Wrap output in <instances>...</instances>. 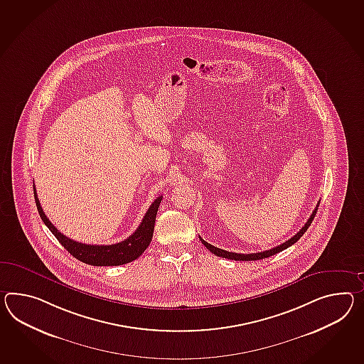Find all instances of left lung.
Wrapping results in <instances>:
<instances>
[{
    "label": "left lung",
    "mask_w": 364,
    "mask_h": 364,
    "mask_svg": "<svg viewBox=\"0 0 364 364\" xmlns=\"http://www.w3.org/2000/svg\"><path fill=\"white\" fill-rule=\"evenodd\" d=\"M318 206L319 203L317 204V206H316V209L313 210V213H311V217H309V220H308L306 223L302 226L301 230L299 231L296 235H293L291 240L284 242V243H282L280 246H276V247L271 248V250L262 251V252H257V254H237V252H229V251H225V250H222V248L214 247V246H212L210 243L205 242L201 237H200V240L203 242V245H204L205 247L208 248L210 252H213L214 255H217V257H226V259H231V260H246V262H247V260H259V259L272 257V255H275L277 252L283 251L285 248L292 246V245H294L297 240L301 238L302 234H304L305 231L308 230V228L311 226L313 218L316 217V213H317V210H318Z\"/></svg>",
    "instance_id": "8db88e82"
}]
</instances>
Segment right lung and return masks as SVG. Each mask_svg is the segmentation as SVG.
Here are the masks:
<instances>
[{"label": "right lung", "instance_id": "right-lung-1", "mask_svg": "<svg viewBox=\"0 0 364 364\" xmlns=\"http://www.w3.org/2000/svg\"><path fill=\"white\" fill-rule=\"evenodd\" d=\"M34 197H36V209L41 215L42 221L45 222L46 226L51 230L56 240L62 243L63 247L65 248L72 257L79 259L82 263H87L90 266H121L135 260L136 257H141L144 250L149 247L152 234H154V226H155V218L159 209L160 203L163 196H159L152 204H151L147 213L144 214L141 225L138 229L134 231L133 234L119 243L109 245V246H98V245H85L71 238L63 235L60 231L58 230L50 220L46 217L45 212L41 206L39 198L36 196V186H34Z\"/></svg>", "mask_w": 364, "mask_h": 364}]
</instances>
